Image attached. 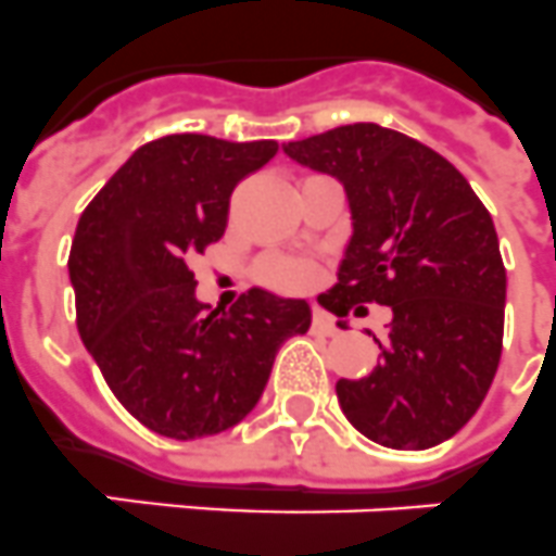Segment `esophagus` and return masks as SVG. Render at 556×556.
<instances>
[{
    "label": "esophagus",
    "instance_id": "esophagus-1",
    "mask_svg": "<svg viewBox=\"0 0 556 556\" xmlns=\"http://www.w3.org/2000/svg\"><path fill=\"white\" fill-rule=\"evenodd\" d=\"M311 328H314L316 333H325V336H333L336 330H339V328H336L333 316H328V314H325V311H319V307H316V311H314Z\"/></svg>",
    "mask_w": 556,
    "mask_h": 556
}]
</instances>
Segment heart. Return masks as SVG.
Returning <instances> with one entry per match:
<instances>
[{
  "label": "heart",
  "instance_id": "b5f03b06",
  "mask_svg": "<svg viewBox=\"0 0 556 556\" xmlns=\"http://www.w3.org/2000/svg\"><path fill=\"white\" fill-rule=\"evenodd\" d=\"M265 277L286 291H305V288L314 286L316 270L305 263H274L265 268Z\"/></svg>",
  "mask_w": 556,
  "mask_h": 556
}]
</instances>
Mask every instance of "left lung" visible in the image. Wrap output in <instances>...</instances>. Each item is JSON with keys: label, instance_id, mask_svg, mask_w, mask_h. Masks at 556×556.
<instances>
[{"label": "left lung", "instance_id": "left-lung-1", "mask_svg": "<svg viewBox=\"0 0 556 556\" xmlns=\"http://www.w3.org/2000/svg\"><path fill=\"white\" fill-rule=\"evenodd\" d=\"M282 149L348 191L353 237L321 305L393 311L381 365L336 381L342 413L381 446L441 444L478 413L501 362L506 268L492 214L444 155L379 124Z\"/></svg>", "mask_w": 556, "mask_h": 556}]
</instances>
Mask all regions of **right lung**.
<instances>
[{
	"label": "right lung",
	"instance_id": "add662e5",
	"mask_svg": "<svg viewBox=\"0 0 556 556\" xmlns=\"http://www.w3.org/2000/svg\"><path fill=\"white\" fill-rule=\"evenodd\" d=\"M277 141L180 132L135 149L78 217L70 249L76 325L112 395L157 435L189 441L254 409L305 300L251 288L212 311L194 296L198 254L220 240L240 180Z\"/></svg>",
	"mask_w": 556,
	"mask_h": 556
}]
</instances>
